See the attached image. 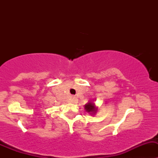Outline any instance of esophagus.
<instances>
[{
  "label": "esophagus",
  "instance_id": "esophagus-1",
  "mask_svg": "<svg viewBox=\"0 0 158 158\" xmlns=\"http://www.w3.org/2000/svg\"><path fill=\"white\" fill-rule=\"evenodd\" d=\"M77 101H78V99H77V98H76V97L73 96V98H72V102H73V103H76V102H77Z\"/></svg>",
  "mask_w": 158,
  "mask_h": 158
}]
</instances>
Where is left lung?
<instances>
[{
	"label": "left lung",
	"instance_id": "left-lung-1",
	"mask_svg": "<svg viewBox=\"0 0 158 158\" xmlns=\"http://www.w3.org/2000/svg\"><path fill=\"white\" fill-rule=\"evenodd\" d=\"M85 111H88L90 114H95L97 111V108L95 106V104L92 102H88L85 106Z\"/></svg>",
	"mask_w": 158,
	"mask_h": 158
}]
</instances>
